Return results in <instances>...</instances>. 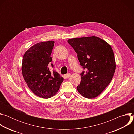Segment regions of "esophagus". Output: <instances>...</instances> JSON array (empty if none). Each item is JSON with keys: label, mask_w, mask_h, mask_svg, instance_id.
Segmentation results:
<instances>
[{"label": "esophagus", "mask_w": 134, "mask_h": 134, "mask_svg": "<svg viewBox=\"0 0 134 134\" xmlns=\"http://www.w3.org/2000/svg\"><path fill=\"white\" fill-rule=\"evenodd\" d=\"M70 73H67V74H66V75H65V77H66V79L69 78V77L70 76Z\"/></svg>", "instance_id": "1"}]
</instances>
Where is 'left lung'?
Listing matches in <instances>:
<instances>
[{
    "instance_id": "obj_1",
    "label": "left lung",
    "mask_w": 134,
    "mask_h": 134,
    "mask_svg": "<svg viewBox=\"0 0 134 134\" xmlns=\"http://www.w3.org/2000/svg\"><path fill=\"white\" fill-rule=\"evenodd\" d=\"M68 42L77 53L81 65L86 69L81 74L78 92L87 99L98 97L110 84L116 70L111 46L95 36L73 38Z\"/></svg>"
}]
</instances>
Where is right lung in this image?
<instances>
[{
  "label": "right lung",
  "instance_id": "right-lung-1",
  "mask_svg": "<svg viewBox=\"0 0 134 134\" xmlns=\"http://www.w3.org/2000/svg\"><path fill=\"white\" fill-rule=\"evenodd\" d=\"M54 41L37 43L24 53L22 71L29 88L37 97L48 99L59 90L64 79L57 71L51 72L48 66ZM53 67V64H51Z\"/></svg>",
  "mask_w": 134,
  "mask_h": 134
}]
</instances>
